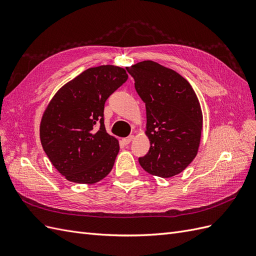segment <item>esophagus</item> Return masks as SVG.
Returning a JSON list of instances; mask_svg holds the SVG:
<instances>
[{
    "label": "esophagus",
    "mask_w": 256,
    "mask_h": 256,
    "mask_svg": "<svg viewBox=\"0 0 256 256\" xmlns=\"http://www.w3.org/2000/svg\"><path fill=\"white\" fill-rule=\"evenodd\" d=\"M134 138V136H128V138H122V144H125V145H128L131 141H132Z\"/></svg>",
    "instance_id": "34e87169"
}]
</instances>
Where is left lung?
<instances>
[{
    "mask_svg": "<svg viewBox=\"0 0 256 256\" xmlns=\"http://www.w3.org/2000/svg\"><path fill=\"white\" fill-rule=\"evenodd\" d=\"M146 108L150 150L138 158L147 173L164 178L182 173L196 157L203 113L190 83L173 69L143 60L129 66Z\"/></svg>",
    "mask_w": 256,
    "mask_h": 256,
    "instance_id": "obj_1",
    "label": "left lung"
}]
</instances>
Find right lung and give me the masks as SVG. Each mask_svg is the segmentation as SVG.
I'll list each match as a JSON object with an SVG mask.
<instances>
[{"instance_id": "obj_1", "label": "right lung", "mask_w": 256, "mask_h": 256, "mask_svg": "<svg viewBox=\"0 0 256 256\" xmlns=\"http://www.w3.org/2000/svg\"><path fill=\"white\" fill-rule=\"evenodd\" d=\"M127 79L122 67H92L51 98L40 120V142L67 180L92 184L111 172L120 144L106 130L104 102Z\"/></svg>"}]
</instances>
